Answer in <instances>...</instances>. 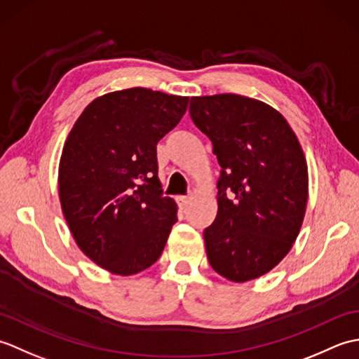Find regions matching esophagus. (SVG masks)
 Returning <instances> with one entry per match:
<instances>
[{
  "label": "esophagus",
  "instance_id": "obj_1",
  "mask_svg": "<svg viewBox=\"0 0 359 359\" xmlns=\"http://www.w3.org/2000/svg\"><path fill=\"white\" fill-rule=\"evenodd\" d=\"M189 201H191V197L189 196H179L177 197V203H179V208L180 210H185L188 205H189Z\"/></svg>",
  "mask_w": 359,
  "mask_h": 359
}]
</instances>
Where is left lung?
Masks as SVG:
<instances>
[{
	"label": "left lung",
	"instance_id": "obj_1",
	"mask_svg": "<svg viewBox=\"0 0 359 359\" xmlns=\"http://www.w3.org/2000/svg\"><path fill=\"white\" fill-rule=\"evenodd\" d=\"M189 116L220 165L217 216L203 230L210 265L233 282L256 279L299 234L309 197L301 144L287 120L255 98L191 97Z\"/></svg>",
	"mask_w": 359,
	"mask_h": 359
}]
</instances>
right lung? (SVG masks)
<instances>
[{
	"label": "right lung",
	"mask_w": 359,
	"mask_h": 359,
	"mask_svg": "<svg viewBox=\"0 0 359 359\" xmlns=\"http://www.w3.org/2000/svg\"><path fill=\"white\" fill-rule=\"evenodd\" d=\"M188 102L147 88L117 90L88 104L67 135L60 202L77 245L102 269L129 276L162 255L177 205L160 185L157 143Z\"/></svg>",
	"instance_id": "obj_1"
}]
</instances>
